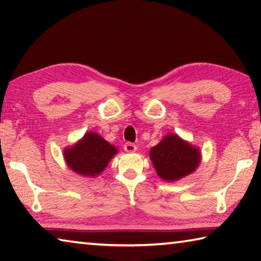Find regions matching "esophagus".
I'll use <instances>...</instances> for the list:
<instances>
[{
    "mask_svg": "<svg viewBox=\"0 0 261 261\" xmlns=\"http://www.w3.org/2000/svg\"><path fill=\"white\" fill-rule=\"evenodd\" d=\"M137 149V147H136V145L135 144H132V143H125V145H124V151L125 152H135Z\"/></svg>",
    "mask_w": 261,
    "mask_h": 261,
    "instance_id": "34e87169",
    "label": "esophagus"
}]
</instances>
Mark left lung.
Returning <instances> with one entry per match:
<instances>
[{"label":"left lung","instance_id":"8db88e82","mask_svg":"<svg viewBox=\"0 0 261 261\" xmlns=\"http://www.w3.org/2000/svg\"><path fill=\"white\" fill-rule=\"evenodd\" d=\"M158 175L165 180H177L198 167L200 153L176 135H168L149 153Z\"/></svg>","mask_w":261,"mask_h":261}]
</instances>
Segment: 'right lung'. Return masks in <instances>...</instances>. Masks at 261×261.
<instances>
[{"instance_id": "1", "label": "right lung", "mask_w": 261, "mask_h": 261, "mask_svg": "<svg viewBox=\"0 0 261 261\" xmlns=\"http://www.w3.org/2000/svg\"><path fill=\"white\" fill-rule=\"evenodd\" d=\"M116 147L94 132H87L84 138L71 148H67L64 158L68 166L84 176H96L107 167Z\"/></svg>"}]
</instances>
